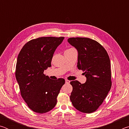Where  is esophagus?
<instances>
[{
    "label": "esophagus",
    "mask_w": 129,
    "mask_h": 129,
    "mask_svg": "<svg viewBox=\"0 0 129 129\" xmlns=\"http://www.w3.org/2000/svg\"><path fill=\"white\" fill-rule=\"evenodd\" d=\"M65 83H66V84H69L70 81L68 80H65Z\"/></svg>",
    "instance_id": "obj_1"
}]
</instances>
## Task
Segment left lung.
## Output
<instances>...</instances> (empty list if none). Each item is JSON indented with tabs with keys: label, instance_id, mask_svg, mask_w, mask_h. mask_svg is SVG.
Masks as SVG:
<instances>
[{
	"label": "left lung",
	"instance_id": "1",
	"mask_svg": "<svg viewBox=\"0 0 129 129\" xmlns=\"http://www.w3.org/2000/svg\"><path fill=\"white\" fill-rule=\"evenodd\" d=\"M70 44L78 51L77 67L84 72L86 81L71 82L73 90L70 99L80 112L91 113L102 104L112 86L110 61L99 43L86 38H71Z\"/></svg>",
	"mask_w": 129,
	"mask_h": 129
}]
</instances>
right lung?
Wrapping results in <instances>:
<instances>
[{
    "label": "right lung",
    "instance_id": "add662e5",
    "mask_svg": "<svg viewBox=\"0 0 129 129\" xmlns=\"http://www.w3.org/2000/svg\"><path fill=\"white\" fill-rule=\"evenodd\" d=\"M64 37H41L27 42L17 57L15 76L21 97L32 111L45 113L57 104L64 78L53 80L44 74L51 67L54 52Z\"/></svg>",
    "mask_w": 129,
    "mask_h": 129
}]
</instances>
